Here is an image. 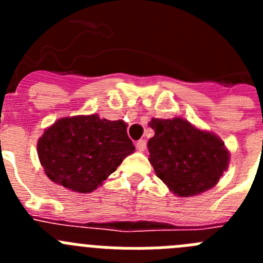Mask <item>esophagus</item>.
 I'll return each mask as SVG.
<instances>
[{
  "label": "esophagus",
  "instance_id": "34e87169",
  "mask_svg": "<svg viewBox=\"0 0 263 263\" xmlns=\"http://www.w3.org/2000/svg\"><path fill=\"white\" fill-rule=\"evenodd\" d=\"M146 147H147V142H146L145 139H139L138 142H137V150L142 153L145 152Z\"/></svg>",
  "mask_w": 263,
  "mask_h": 263
}]
</instances>
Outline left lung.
<instances>
[{
  "label": "left lung",
  "mask_w": 263,
  "mask_h": 263,
  "mask_svg": "<svg viewBox=\"0 0 263 263\" xmlns=\"http://www.w3.org/2000/svg\"><path fill=\"white\" fill-rule=\"evenodd\" d=\"M148 160L170 191L195 196L217 184L229 164V152L216 134L197 129L180 117L152 120Z\"/></svg>",
  "instance_id": "left-lung-1"
}]
</instances>
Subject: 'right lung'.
<instances>
[{
  "label": "right lung",
  "mask_w": 263,
  "mask_h": 263,
  "mask_svg": "<svg viewBox=\"0 0 263 263\" xmlns=\"http://www.w3.org/2000/svg\"><path fill=\"white\" fill-rule=\"evenodd\" d=\"M36 147L46 175L80 194L95 191L136 150L124 121L99 115L60 118L45 130Z\"/></svg>",
  "instance_id": "add662e5"
}]
</instances>
